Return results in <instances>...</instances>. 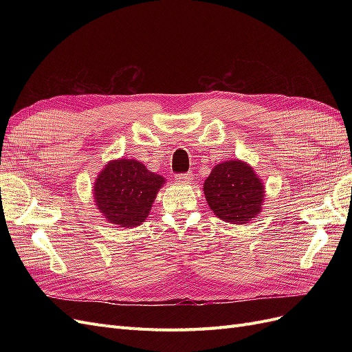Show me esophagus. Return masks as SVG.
I'll list each match as a JSON object with an SVG mask.
<instances>
[{
	"mask_svg": "<svg viewBox=\"0 0 352 352\" xmlns=\"http://www.w3.org/2000/svg\"><path fill=\"white\" fill-rule=\"evenodd\" d=\"M176 180H177V182L188 184V182H190V180H192V175H190V173H179V175H176Z\"/></svg>",
	"mask_w": 352,
	"mask_h": 352,
	"instance_id": "esophagus-1",
	"label": "esophagus"
}]
</instances>
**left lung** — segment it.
Returning a JSON list of instances; mask_svg holds the SVG:
<instances>
[{"instance_id":"left-lung-1","label":"left lung","mask_w":352,"mask_h":352,"mask_svg":"<svg viewBox=\"0 0 352 352\" xmlns=\"http://www.w3.org/2000/svg\"><path fill=\"white\" fill-rule=\"evenodd\" d=\"M204 194L214 214L233 225H243L261 210L264 188L254 170L239 160H229L211 170Z\"/></svg>"}]
</instances>
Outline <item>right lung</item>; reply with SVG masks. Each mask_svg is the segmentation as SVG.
Masks as SVG:
<instances>
[{"mask_svg": "<svg viewBox=\"0 0 352 352\" xmlns=\"http://www.w3.org/2000/svg\"><path fill=\"white\" fill-rule=\"evenodd\" d=\"M166 182L136 160H116L95 180L98 210L120 228L141 225L151 210L158 189Z\"/></svg>", "mask_w": 352, "mask_h": 352, "instance_id": "right-lung-1", "label": "right lung"}]
</instances>
